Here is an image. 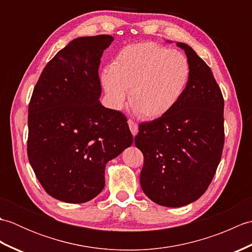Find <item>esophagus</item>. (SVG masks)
<instances>
[{"label": "esophagus", "instance_id": "obj_1", "mask_svg": "<svg viewBox=\"0 0 252 252\" xmlns=\"http://www.w3.org/2000/svg\"><path fill=\"white\" fill-rule=\"evenodd\" d=\"M127 125H129V127H130V131L132 133V135L135 136L137 134V131H138L137 123L134 122L133 120H127Z\"/></svg>", "mask_w": 252, "mask_h": 252}]
</instances>
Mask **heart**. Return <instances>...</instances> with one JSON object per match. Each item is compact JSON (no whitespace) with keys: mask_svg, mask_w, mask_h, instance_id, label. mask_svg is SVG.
<instances>
[{"mask_svg":"<svg viewBox=\"0 0 252 252\" xmlns=\"http://www.w3.org/2000/svg\"><path fill=\"white\" fill-rule=\"evenodd\" d=\"M189 77V62L182 53L155 43L123 47L101 74L110 106L119 109L130 90L131 106L142 117L158 118L178 103Z\"/></svg>","mask_w":252,"mask_h":252,"instance_id":"1","label":"heart"}]
</instances>
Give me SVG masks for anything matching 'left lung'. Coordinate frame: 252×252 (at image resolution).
<instances>
[{"label":"left lung","mask_w":252,"mask_h":252,"mask_svg":"<svg viewBox=\"0 0 252 252\" xmlns=\"http://www.w3.org/2000/svg\"><path fill=\"white\" fill-rule=\"evenodd\" d=\"M176 45L189 66L184 92L167 114L141 123L134 137L144 155L143 191L158 205L173 208L203 195L224 145V99L211 69L189 45Z\"/></svg>","instance_id":"obj_1"}]
</instances>
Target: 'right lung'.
<instances>
[{"label":"right lung","instance_id":"obj_1","mask_svg":"<svg viewBox=\"0 0 252 252\" xmlns=\"http://www.w3.org/2000/svg\"><path fill=\"white\" fill-rule=\"evenodd\" d=\"M114 37L72 40L47 63L28 108L29 162L50 196L87 202L105 186V167L132 145L126 118L100 104V57Z\"/></svg>","mask_w":252,"mask_h":252}]
</instances>
